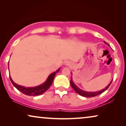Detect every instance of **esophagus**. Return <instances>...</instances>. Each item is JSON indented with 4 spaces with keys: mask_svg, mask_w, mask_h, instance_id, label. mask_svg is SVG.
<instances>
[{
    "mask_svg": "<svg viewBox=\"0 0 126 126\" xmlns=\"http://www.w3.org/2000/svg\"><path fill=\"white\" fill-rule=\"evenodd\" d=\"M65 63V65H71V63H70V62H69V61H66Z\"/></svg>",
    "mask_w": 126,
    "mask_h": 126,
    "instance_id": "34e87169",
    "label": "esophagus"
}]
</instances>
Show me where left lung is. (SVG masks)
Listing matches in <instances>:
<instances>
[{
  "label": "left lung",
  "instance_id": "1",
  "mask_svg": "<svg viewBox=\"0 0 126 126\" xmlns=\"http://www.w3.org/2000/svg\"><path fill=\"white\" fill-rule=\"evenodd\" d=\"M106 44H107L106 42H105ZM112 81L110 82V83L108 84V85L107 86V87L105 88V89H103L102 90L99 91V92H85V91H84L80 89L79 88H78L77 86H76L75 84V83L73 82L72 81V79L71 78V80H70V85H71L72 87L73 88V89L75 90L77 94H80V95L84 96V97H94V96H96L99 94H102L103 92H104L105 91H106L107 89L108 88V87H110V85H111L112 83Z\"/></svg>",
  "mask_w": 126,
  "mask_h": 126
}]
</instances>
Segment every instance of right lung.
I'll list each match as a JSON object with an SVG mask.
<instances>
[{
  "label": "right lung",
  "mask_w": 126,
  "mask_h": 126,
  "mask_svg": "<svg viewBox=\"0 0 126 126\" xmlns=\"http://www.w3.org/2000/svg\"><path fill=\"white\" fill-rule=\"evenodd\" d=\"M60 69L57 70L56 72H53L48 77L47 80L45 82H44V84L42 85L38 86L36 87H32V88H26L24 87H22V86L17 85L16 84H15L14 82L12 80L11 77L10 76V79L11 80L12 84H13V85L18 89V91H19L20 92L23 93V94H26L28 96H38L39 94H44L45 92H46L48 89L49 88V87H50V85L53 83V81L54 80L55 75L57 73H58L59 72Z\"/></svg>",
  "instance_id": "obj_1"
}]
</instances>
